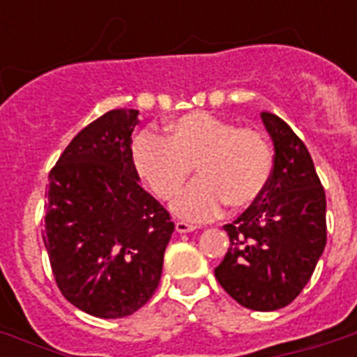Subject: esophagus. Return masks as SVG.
<instances>
[{
  "label": "esophagus",
  "mask_w": 357,
  "mask_h": 357,
  "mask_svg": "<svg viewBox=\"0 0 357 357\" xmlns=\"http://www.w3.org/2000/svg\"><path fill=\"white\" fill-rule=\"evenodd\" d=\"M196 226H192V224L189 222H183V220H178L176 222V231L178 234H189V231H195Z\"/></svg>",
  "instance_id": "1"
}]
</instances>
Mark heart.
<instances>
[{
  "mask_svg": "<svg viewBox=\"0 0 357 357\" xmlns=\"http://www.w3.org/2000/svg\"><path fill=\"white\" fill-rule=\"evenodd\" d=\"M133 165L159 200L178 195L195 167L200 178L174 200L172 209L187 220H211L224 204L231 211H244L265 195L274 150L257 129L196 111L168 123L165 137L139 135Z\"/></svg>",
  "mask_w": 357,
  "mask_h": 357,
  "instance_id": "obj_1",
  "label": "heart"
}]
</instances>
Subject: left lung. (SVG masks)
<instances>
[{"mask_svg":"<svg viewBox=\"0 0 357 357\" xmlns=\"http://www.w3.org/2000/svg\"><path fill=\"white\" fill-rule=\"evenodd\" d=\"M274 142L265 195L226 224L229 248L215 276L238 304L274 311L293 302L326 246V195L305 144L280 116L261 113Z\"/></svg>","mask_w":357,"mask_h":357,"instance_id":"left-lung-1","label":"left lung"}]
</instances>
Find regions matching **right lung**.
Segmentation results:
<instances>
[{"label":"right lung","mask_w":357,"mask_h":357,"mask_svg":"<svg viewBox=\"0 0 357 357\" xmlns=\"http://www.w3.org/2000/svg\"><path fill=\"white\" fill-rule=\"evenodd\" d=\"M139 111L113 109L75 135L50 172L42 238L57 287L92 317L120 319L155 293L174 222L139 185Z\"/></svg>","instance_id":"obj_1"}]
</instances>
